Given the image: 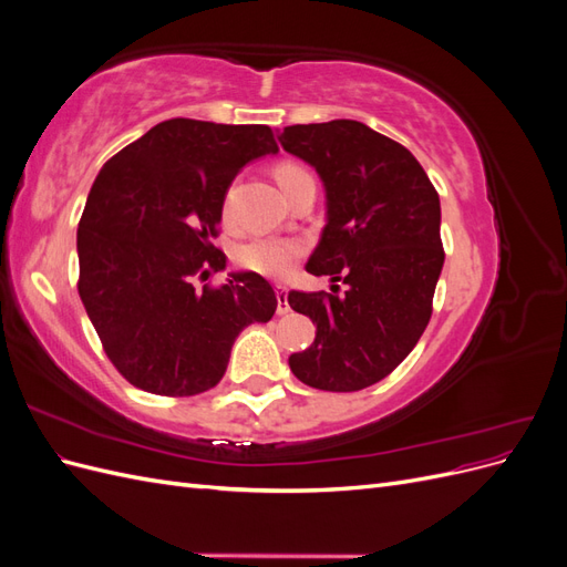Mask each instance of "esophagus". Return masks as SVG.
I'll return each instance as SVG.
<instances>
[{"label": "esophagus", "mask_w": 567, "mask_h": 567, "mask_svg": "<svg viewBox=\"0 0 567 567\" xmlns=\"http://www.w3.org/2000/svg\"><path fill=\"white\" fill-rule=\"evenodd\" d=\"M290 305H288V290L284 286H277V312L288 315Z\"/></svg>", "instance_id": "1"}]
</instances>
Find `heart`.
Listing matches in <instances>:
<instances>
[{"label":"heart","instance_id":"b5f03b06","mask_svg":"<svg viewBox=\"0 0 567 567\" xmlns=\"http://www.w3.org/2000/svg\"><path fill=\"white\" fill-rule=\"evenodd\" d=\"M274 177H277L284 194L290 186H296L300 179L312 177L302 165L296 163H279L274 167ZM305 252L302 241L298 238H279V236H260L252 241L244 244L236 250V262L241 269L260 274L267 279H284L286 274L293 269Z\"/></svg>","mask_w":567,"mask_h":567}]
</instances>
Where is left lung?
Returning a JSON list of instances; mask_svg holds the SVG:
<instances>
[{
	"label": "left lung",
	"mask_w": 567,
	"mask_h": 567,
	"mask_svg": "<svg viewBox=\"0 0 567 567\" xmlns=\"http://www.w3.org/2000/svg\"><path fill=\"white\" fill-rule=\"evenodd\" d=\"M279 142L326 186L329 221L305 269L333 281V293H288L317 323L290 371L317 390H364L404 362L431 321L444 262L440 196L409 148L357 120L290 125Z\"/></svg>",
	"instance_id": "1"
}]
</instances>
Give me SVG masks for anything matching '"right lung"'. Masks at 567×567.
<instances>
[{
	"label": "right lung",
	"mask_w": 567,
	"mask_h": 567,
	"mask_svg": "<svg viewBox=\"0 0 567 567\" xmlns=\"http://www.w3.org/2000/svg\"><path fill=\"white\" fill-rule=\"evenodd\" d=\"M277 151L267 125L173 117L101 167L78 227V290L111 364L134 388L165 398L215 388L238 333L277 312L260 274L205 284L227 265L213 241L229 184Z\"/></svg>",
	"instance_id": "add662e5"
}]
</instances>
